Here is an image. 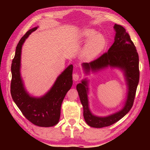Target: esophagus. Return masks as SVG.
I'll use <instances>...</instances> for the list:
<instances>
[{
  "mask_svg": "<svg viewBox=\"0 0 150 150\" xmlns=\"http://www.w3.org/2000/svg\"><path fill=\"white\" fill-rule=\"evenodd\" d=\"M73 79L75 81H77L79 79V75L78 73H74L73 74Z\"/></svg>",
  "mask_w": 150,
  "mask_h": 150,
  "instance_id": "esophagus-1",
  "label": "esophagus"
}]
</instances>
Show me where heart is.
<instances>
[{
	"mask_svg": "<svg viewBox=\"0 0 150 150\" xmlns=\"http://www.w3.org/2000/svg\"><path fill=\"white\" fill-rule=\"evenodd\" d=\"M81 37L88 41L82 52L83 57L87 61H91L98 56L106 46L105 36L97 34V32L93 29L83 30L81 33Z\"/></svg>",
	"mask_w": 150,
	"mask_h": 150,
	"instance_id": "b5f03b06",
	"label": "heart"
}]
</instances>
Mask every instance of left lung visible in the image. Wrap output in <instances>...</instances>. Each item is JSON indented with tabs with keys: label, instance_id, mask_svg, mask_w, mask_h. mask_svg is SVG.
<instances>
[{
	"label": "left lung",
	"instance_id": "obj_1",
	"mask_svg": "<svg viewBox=\"0 0 150 150\" xmlns=\"http://www.w3.org/2000/svg\"><path fill=\"white\" fill-rule=\"evenodd\" d=\"M114 29L116 32L115 42L108 52L93 62L83 63L82 65L87 74L91 70L94 72L98 71L108 66L123 70L128 85V95L122 110L108 116L100 117L93 115L88 107V81L84 79L81 83H79L77 90L83 105V116L88 125L94 128L110 126L123 118L132 107L139 83V56L135 45L124 27L115 24Z\"/></svg>",
	"mask_w": 150,
	"mask_h": 150
}]
</instances>
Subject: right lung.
<instances>
[{"label": "right lung", "mask_w": 150, "mask_h": 150, "mask_svg": "<svg viewBox=\"0 0 150 150\" xmlns=\"http://www.w3.org/2000/svg\"><path fill=\"white\" fill-rule=\"evenodd\" d=\"M37 28L35 27L28 30L17 45L11 65V93L14 102L30 122L38 126L50 127L59 122L63 98L72 86L73 65L63 71L51 89L42 97H33L27 93L20 76L21 50L25 40Z\"/></svg>", "instance_id": "add662e5"}]
</instances>
